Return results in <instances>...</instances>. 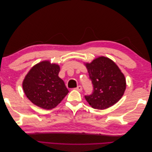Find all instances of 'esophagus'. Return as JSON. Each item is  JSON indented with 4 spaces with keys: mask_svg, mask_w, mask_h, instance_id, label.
Masks as SVG:
<instances>
[{
    "mask_svg": "<svg viewBox=\"0 0 152 152\" xmlns=\"http://www.w3.org/2000/svg\"><path fill=\"white\" fill-rule=\"evenodd\" d=\"M75 89H76V90H77L78 91H82V86H77V87H76Z\"/></svg>",
    "mask_w": 152,
    "mask_h": 152,
    "instance_id": "obj_1",
    "label": "esophagus"
}]
</instances>
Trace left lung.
I'll return each mask as SVG.
<instances>
[{
	"instance_id": "8db88e82",
	"label": "left lung",
	"mask_w": 152,
	"mask_h": 152,
	"mask_svg": "<svg viewBox=\"0 0 152 152\" xmlns=\"http://www.w3.org/2000/svg\"><path fill=\"white\" fill-rule=\"evenodd\" d=\"M85 65L93 85V93L85 96L91 107L104 110L117 103L126 88V78L120 68L104 56L96 58Z\"/></svg>"
}]
</instances>
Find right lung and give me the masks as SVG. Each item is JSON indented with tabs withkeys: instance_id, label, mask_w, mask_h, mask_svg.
I'll use <instances>...</instances> for the list:
<instances>
[{
	"instance_id": "1",
	"label": "right lung",
	"mask_w": 152,
	"mask_h": 152,
	"mask_svg": "<svg viewBox=\"0 0 152 152\" xmlns=\"http://www.w3.org/2000/svg\"><path fill=\"white\" fill-rule=\"evenodd\" d=\"M60 68L49 61H41L32 67L23 82L26 97L37 107L51 110L60 103L68 93L59 77Z\"/></svg>"
}]
</instances>
